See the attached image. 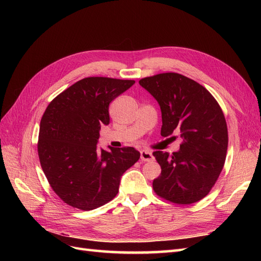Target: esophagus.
Returning a JSON list of instances; mask_svg holds the SVG:
<instances>
[{
    "label": "esophagus",
    "mask_w": 261,
    "mask_h": 261,
    "mask_svg": "<svg viewBox=\"0 0 261 261\" xmlns=\"http://www.w3.org/2000/svg\"><path fill=\"white\" fill-rule=\"evenodd\" d=\"M140 159H141V161H152L153 155H152L151 151H148V150H141Z\"/></svg>",
    "instance_id": "1"
}]
</instances>
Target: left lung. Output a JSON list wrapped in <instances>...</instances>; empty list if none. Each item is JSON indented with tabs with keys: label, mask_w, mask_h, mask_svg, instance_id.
Returning a JSON list of instances; mask_svg holds the SVG:
<instances>
[{
	"label": "left lung",
	"mask_w": 261,
	"mask_h": 261,
	"mask_svg": "<svg viewBox=\"0 0 261 261\" xmlns=\"http://www.w3.org/2000/svg\"><path fill=\"white\" fill-rule=\"evenodd\" d=\"M139 85L160 106L161 136L179 133L183 139L172 155L153 152L161 167L153 191L177 204L199 201L216 184L225 162L228 137L222 110L203 86L177 73L146 77Z\"/></svg>",
	"instance_id": "1"
}]
</instances>
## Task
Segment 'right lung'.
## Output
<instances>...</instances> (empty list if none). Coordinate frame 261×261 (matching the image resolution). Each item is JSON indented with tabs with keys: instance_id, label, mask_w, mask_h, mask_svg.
Here are the masks:
<instances>
[{
	"instance_id": "1",
	"label": "right lung",
	"mask_w": 261,
	"mask_h": 261,
	"mask_svg": "<svg viewBox=\"0 0 261 261\" xmlns=\"http://www.w3.org/2000/svg\"><path fill=\"white\" fill-rule=\"evenodd\" d=\"M135 81L87 77L55 97L40 122L38 154L50 186L74 208L103 206L118 193L124 172L140 153L133 147H97L101 125L110 123L109 106Z\"/></svg>"
}]
</instances>
